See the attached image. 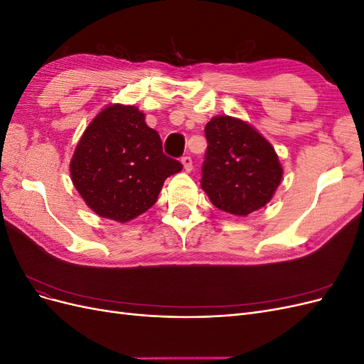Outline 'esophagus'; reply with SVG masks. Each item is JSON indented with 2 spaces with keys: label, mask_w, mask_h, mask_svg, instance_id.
<instances>
[{
  "label": "esophagus",
  "mask_w": 364,
  "mask_h": 364,
  "mask_svg": "<svg viewBox=\"0 0 364 364\" xmlns=\"http://www.w3.org/2000/svg\"><path fill=\"white\" fill-rule=\"evenodd\" d=\"M181 161L183 164V170L185 171H191L193 170V161H191L190 156H183Z\"/></svg>",
  "instance_id": "obj_1"
}]
</instances>
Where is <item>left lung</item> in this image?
Wrapping results in <instances>:
<instances>
[{
  "instance_id": "1",
  "label": "left lung",
  "mask_w": 364,
  "mask_h": 364,
  "mask_svg": "<svg viewBox=\"0 0 364 364\" xmlns=\"http://www.w3.org/2000/svg\"><path fill=\"white\" fill-rule=\"evenodd\" d=\"M202 188L218 209L247 215L270 202L282 178L278 155L258 132L232 117H214L205 127Z\"/></svg>"
}]
</instances>
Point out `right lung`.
<instances>
[{
	"mask_svg": "<svg viewBox=\"0 0 364 364\" xmlns=\"http://www.w3.org/2000/svg\"><path fill=\"white\" fill-rule=\"evenodd\" d=\"M70 170L94 213L124 223L155 205L164 181L182 164L164 155L161 136L138 107L114 105L87 126Z\"/></svg>",
	"mask_w": 364,
	"mask_h": 364,
	"instance_id": "1",
	"label": "right lung"
}]
</instances>
